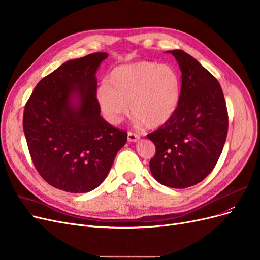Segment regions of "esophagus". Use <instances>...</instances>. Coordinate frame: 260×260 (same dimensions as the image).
Masks as SVG:
<instances>
[{"label":"esophagus","instance_id":"obj_1","mask_svg":"<svg viewBox=\"0 0 260 260\" xmlns=\"http://www.w3.org/2000/svg\"><path fill=\"white\" fill-rule=\"evenodd\" d=\"M140 138V136L136 133H133V132H128L127 133V139L128 141H137Z\"/></svg>","mask_w":260,"mask_h":260}]
</instances>
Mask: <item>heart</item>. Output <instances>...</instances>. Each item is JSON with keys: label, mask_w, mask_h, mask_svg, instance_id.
<instances>
[{"label": "heart", "mask_w": 260, "mask_h": 260, "mask_svg": "<svg viewBox=\"0 0 260 260\" xmlns=\"http://www.w3.org/2000/svg\"><path fill=\"white\" fill-rule=\"evenodd\" d=\"M97 102L105 118L118 124L128 111L147 128L164 125L177 110L180 75L169 64L136 61L114 68L108 84L97 88Z\"/></svg>", "instance_id": "1"}]
</instances>
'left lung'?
<instances>
[{"label":"left lung","mask_w":260,"mask_h":260,"mask_svg":"<svg viewBox=\"0 0 260 260\" xmlns=\"http://www.w3.org/2000/svg\"><path fill=\"white\" fill-rule=\"evenodd\" d=\"M181 71L177 110L147 137L155 154L150 160L153 177L164 186L182 189L202 181L213 171L228 133V110L214 75L189 54L170 51Z\"/></svg>","instance_id":"1"}]
</instances>
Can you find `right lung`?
Instances as JSON below:
<instances>
[{
    "mask_svg": "<svg viewBox=\"0 0 260 260\" xmlns=\"http://www.w3.org/2000/svg\"><path fill=\"white\" fill-rule=\"evenodd\" d=\"M107 57L94 53L64 62L38 83L24 106L22 125L33 165L47 183L66 192L97 188L127 141L126 131L100 115L95 73Z\"/></svg>",
    "mask_w": 260,
    "mask_h": 260,
    "instance_id": "1",
    "label": "right lung"
}]
</instances>
